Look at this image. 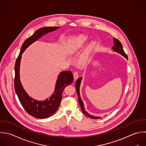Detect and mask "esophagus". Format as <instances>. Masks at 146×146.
Returning <instances> with one entry per match:
<instances>
[{"mask_svg":"<svg viewBox=\"0 0 146 146\" xmlns=\"http://www.w3.org/2000/svg\"><path fill=\"white\" fill-rule=\"evenodd\" d=\"M73 77H74V80H77L78 78V73L77 72H74L73 73Z\"/></svg>","mask_w":146,"mask_h":146,"instance_id":"obj_1","label":"esophagus"}]
</instances>
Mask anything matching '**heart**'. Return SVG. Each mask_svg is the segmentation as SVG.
Masks as SVG:
<instances>
[{"mask_svg":"<svg viewBox=\"0 0 146 146\" xmlns=\"http://www.w3.org/2000/svg\"><path fill=\"white\" fill-rule=\"evenodd\" d=\"M88 40L89 36L85 35H80L74 37L72 41V52H75L82 48ZM96 42H92L87 49L81 55L80 57V61H81V62H86L88 60L90 52L96 46Z\"/></svg>","mask_w":146,"mask_h":146,"instance_id":"b5f03b06","label":"heart"}]
</instances>
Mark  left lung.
I'll list each match as a JSON object with an SVG mask.
<instances>
[{"mask_svg":"<svg viewBox=\"0 0 146 146\" xmlns=\"http://www.w3.org/2000/svg\"><path fill=\"white\" fill-rule=\"evenodd\" d=\"M113 41H114V46L112 47V49L114 52H117L119 53L120 54H121L122 56H123V57H125L126 59L128 58L127 56L125 54L123 49V46L121 44V42L117 40L115 38H113ZM82 77H80L76 81V92L77 93V96H78V102L80 104V106L81 107V110L82 111V113L86 115L87 117H89L90 118L92 119H98V118H101L100 117H94L93 115H90V114H89L85 109L84 108V105L83 103L82 100H81V98L80 97V85H81V80H82Z\"/></svg>","mask_w":146,"mask_h":146,"instance_id":"left-lung-1","label":"left lung"}]
</instances>
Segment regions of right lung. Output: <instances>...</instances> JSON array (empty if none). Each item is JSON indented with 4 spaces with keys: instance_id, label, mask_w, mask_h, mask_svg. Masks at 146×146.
<instances>
[{
    "instance_id": "1",
    "label": "right lung",
    "mask_w": 146,
    "mask_h": 146,
    "mask_svg": "<svg viewBox=\"0 0 146 146\" xmlns=\"http://www.w3.org/2000/svg\"><path fill=\"white\" fill-rule=\"evenodd\" d=\"M60 27H46L37 30L23 42L15 63L14 80L15 92L27 113L37 118H47L54 114L62 100V92L67 85L72 83L73 81V76L72 72L70 70L60 72L57 77L54 91L52 95L44 101L35 100L29 97L25 91L20 80V66L21 54L30 45L42 36L49 32L56 31Z\"/></svg>"
}]
</instances>
